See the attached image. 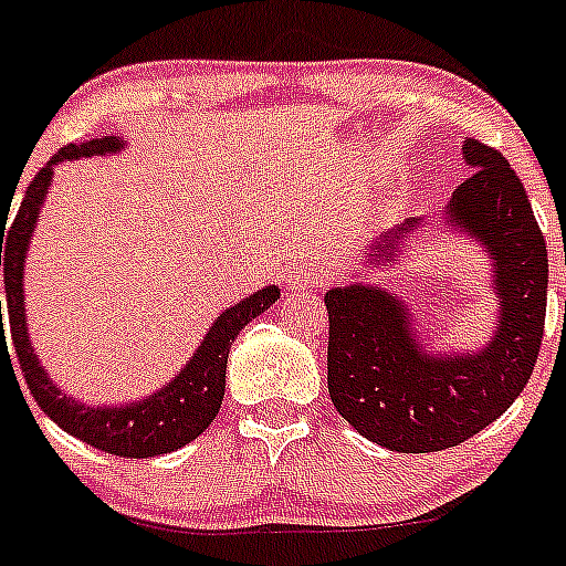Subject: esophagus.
I'll use <instances>...</instances> for the list:
<instances>
[{
  "mask_svg": "<svg viewBox=\"0 0 566 566\" xmlns=\"http://www.w3.org/2000/svg\"><path fill=\"white\" fill-rule=\"evenodd\" d=\"M285 285L289 289H310V285H321L329 281V275H326L321 266H296V270L285 272Z\"/></svg>",
  "mask_w": 566,
  "mask_h": 566,
  "instance_id": "1",
  "label": "esophagus"
}]
</instances>
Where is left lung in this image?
<instances>
[{"label":"left lung","mask_w":566,"mask_h":566,"mask_svg":"<svg viewBox=\"0 0 566 566\" xmlns=\"http://www.w3.org/2000/svg\"><path fill=\"white\" fill-rule=\"evenodd\" d=\"M472 175L453 191L448 216L475 234L494 259L500 294L496 334L480 354L427 356L412 337L405 302L378 285L326 291L329 394L358 434L399 453H431L470 440L494 423L526 388L537 364L548 307V248L518 175L491 145L464 137ZM382 234L388 253L399 237Z\"/></svg>","instance_id":"obj_1"}]
</instances>
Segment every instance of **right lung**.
<instances>
[{"label":"right lung","mask_w":566,"mask_h":566,"mask_svg":"<svg viewBox=\"0 0 566 566\" xmlns=\"http://www.w3.org/2000/svg\"><path fill=\"white\" fill-rule=\"evenodd\" d=\"M118 148L120 143L115 137H96L86 139V143L64 145L34 175L32 184L27 186L13 223L8 229L2 223L4 291H8L10 339H13L18 364H21L23 378H27L29 391H32L40 410L48 418H53L64 431H70L72 437L96 448V451L124 455V459H148V455L178 451V448L197 440L210 427L223 402L227 358L234 337L242 332V326L251 324L272 302L281 300V291L275 285L261 289L253 296H248L245 302L218 315L208 337L202 339L197 354L186 364V369H180L178 378L164 386L161 391H156L154 397L143 399V402L124 407H86L59 391L48 378L45 369L40 367V358L34 356L32 343H29L27 313H23V259H27L29 237H32L34 223L40 218L42 199H45L48 186H51L53 164L77 159V156L111 154V150ZM2 350H8L4 332Z\"/></svg>","instance_id":"obj_1"}]
</instances>
